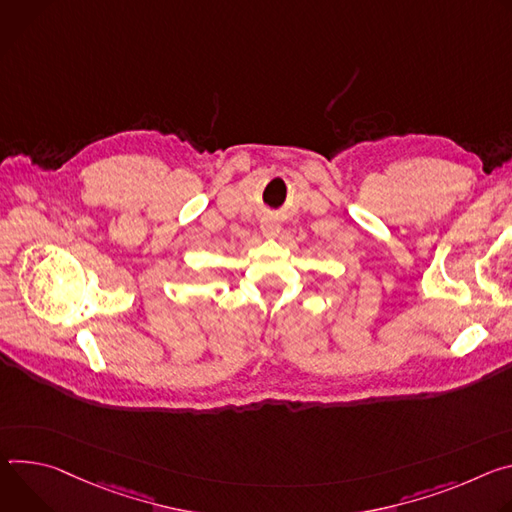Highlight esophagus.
Instances as JSON below:
<instances>
[{
	"label": "esophagus",
	"mask_w": 512,
	"mask_h": 512,
	"mask_svg": "<svg viewBox=\"0 0 512 512\" xmlns=\"http://www.w3.org/2000/svg\"><path fill=\"white\" fill-rule=\"evenodd\" d=\"M278 230H280V227H278V223L274 221V217H270V215H264V217H262V232H264V234H270V236H272V234H276Z\"/></svg>",
	"instance_id": "esophagus-1"
}]
</instances>
